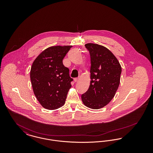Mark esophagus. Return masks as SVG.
Listing matches in <instances>:
<instances>
[{
	"label": "esophagus",
	"instance_id": "esophagus-1",
	"mask_svg": "<svg viewBox=\"0 0 153 153\" xmlns=\"http://www.w3.org/2000/svg\"><path fill=\"white\" fill-rule=\"evenodd\" d=\"M79 78H74V82H77V81H78V80H79Z\"/></svg>",
	"mask_w": 153,
	"mask_h": 153
}]
</instances>
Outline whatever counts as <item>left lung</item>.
Listing matches in <instances>:
<instances>
[{
    "instance_id": "8db88e82",
    "label": "left lung",
    "mask_w": 153,
    "mask_h": 153,
    "mask_svg": "<svg viewBox=\"0 0 153 153\" xmlns=\"http://www.w3.org/2000/svg\"><path fill=\"white\" fill-rule=\"evenodd\" d=\"M91 58V83L87 91L81 95L85 106L100 109L113 99L119 87L122 68L112 53L97 44H87Z\"/></svg>"
}]
</instances>
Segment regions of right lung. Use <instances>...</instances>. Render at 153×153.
<instances>
[{
  "instance_id": "obj_1",
  "label": "right lung",
  "mask_w": 153,
  "mask_h": 153,
  "mask_svg": "<svg viewBox=\"0 0 153 153\" xmlns=\"http://www.w3.org/2000/svg\"><path fill=\"white\" fill-rule=\"evenodd\" d=\"M72 46L47 48L34 61L30 80L34 94L45 108L53 110L64 105L73 79L62 60Z\"/></svg>"
}]
</instances>
